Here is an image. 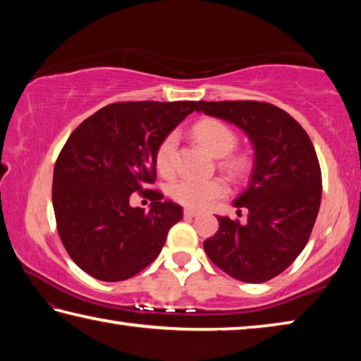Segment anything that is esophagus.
<instances>
[{
	"label": "esophagus",
	"instance_id": "1",
	"mask_svg": "<svg viewBox=\"0 0 361 361\" xmlns=\"http://www.w3.org/2000/svg\"><path fill=\"white\" fill-rule=\"evenodd\" d=\"M184 216H185L187 219H192V217L200 216V212L195 211V209H185V211H184Z\"/></svg>",
	"mask_w": 361,
	"mask_h": 361
}]
</instances>
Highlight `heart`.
I'll list each match as a JSON object with an SVG mask.
<instances>
[{
  "label": "heart",
  "mask_w": 361,
  "mask_h": 361,
  "mask_svg": "<svg viewBox=\"0 0 361 361\" xmlns=\"http://www.w3.org/2000/svg\"><path fill=\"white\" fill-rule=\"evenodd\" d=\"M193 136L216 157H225L236 147L238 136L230 125L217 118H204L193 126ZM179 136L176 131L168 133L155 150L157 169L163 176H169L176 169V155ZM230 168L238 169L243 166V161L236 157L228 158L226 161ZM171 197L182 206L192 209H203L209 206L214 200H219L228 193V185L224 179H198V177H182L176 180L169 188Z\"/></svg>",
  "instance_id": "b5f03b06"
}]
</instances>
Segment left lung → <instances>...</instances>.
Wrapping results in <instances>:
<instances>
[{
  "label": "left lung",
  "mask_w": 361,
  "mask_h": 361,
  "mask_svg": "<svg viewBox=\"0 0 361 361\" xmlns=\"http://www.w3.org/2000/svg\"><path fill=\"white\" fill-rule=\"evenodd\" d=\"M198 111L235 123L255 149L249 187L235 201L247 222L217 217L204 250L235 279L267 282L296 260L317 219L322 171L312 141L288 112L263 101H200Z\"/></svg>",
  "instance_id": "left-lung-1"
}]
</instances>
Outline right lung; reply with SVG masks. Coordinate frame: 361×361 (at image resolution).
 I'll return each instance as SVG.
<instances>
[{
	"instance_id": "obj_1",
	"label": "right lung",
	"mask_w": 361,
	"mask_h": 361,
	"mask_svg": "<svg viewBox=\"0 0 361 361\" xmlns=\"http://www.w3.org/2000/svg\"><path fill=\"white\" fill-rule=\"evenodd\" d=\"M197 101H123L101 107L75 128L54 168L56 230L68 255L98 281L130 279L160 254L182 207L147 188L157 179L155 150ZM137 191L149 213L129 206Z\"/></svg>"
}]
</instances>
